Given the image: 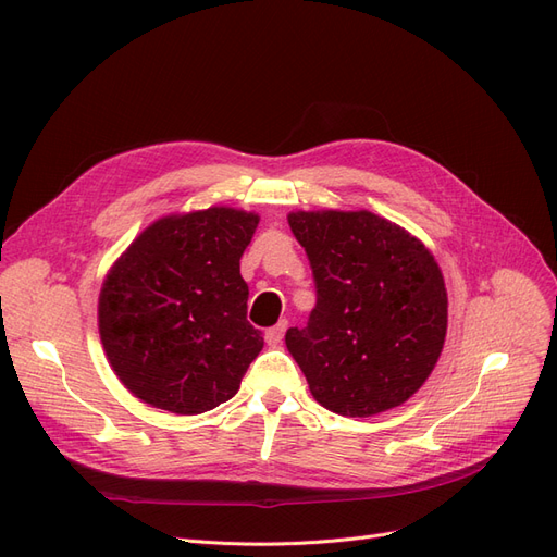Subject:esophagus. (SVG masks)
<instances>
[{
    "mask_svg": "<svg viewBox=\"0 0 557 557\" xmlns=\"http://www.w3.org/2000/svg\"><path fill=\"white\" fill-rule=\"evenodd\" d=\"M286 326H289V324H286V321H280V324H275L273 329H268V331H265V343L271 345V347H277V345L282 343Z\"/></svg>",
    "mask_w": 557,
    "mask_h": 557,
    "instance_id": "34e87169",
    "label": "esophagus"
}]
</instances>
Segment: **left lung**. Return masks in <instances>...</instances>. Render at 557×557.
Listing matches in <instances>:
<instances>
[{
    "mask_svg": "<svg viewBox=\"0 0 557 557\" xmlns=\"http://www.w3.org/2000/svg\"><path fill=\"white\" fill-rule=\"evenodd\" d=\"M317 305L284 343L314 400L339 417H374L407 403L435 370L448 298L433 252L370 210H296Z\"/></svg>",
    "mask_w": 557,
    "mask_h": 557,
    "instance_id": "left-lung-1",
    "label": "left lung"
}]
</instances>
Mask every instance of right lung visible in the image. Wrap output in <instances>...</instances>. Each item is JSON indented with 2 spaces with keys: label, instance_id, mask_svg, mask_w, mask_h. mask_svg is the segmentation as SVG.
<instances>
[{
  "label": "right lung",
  "instance_id": "right-lung-1",
  "mask_svg": "<svg viewBox=\"0 0 557 557\" xmlns=\"http://www.w3.org/2000/svg\"><path fill=\"white\" fill-rule=\"evenodd\" d=\"M257 226V212L228 206L166 214L111 265L99 292V335L138 400L194 417L236 396L263 349L240 275Z\"/></svg>",
  "mask_w": 557,
  "mask_h": 557
}]
</instances>
